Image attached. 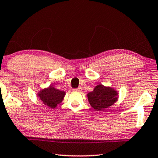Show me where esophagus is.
<instances>
[{
  "mask_svg": "<svg viewBox=\"0 0 158 158\" xmlns=\"http://www.w3.org/2000/svg\"><path fill=\"white\" fill-rule=\"evenodd\" d=\"M73 91H74V92H78V93H80V92H81V91H82V89H81V87H79V88H78V89H73Z\"/></svg>",
  "mask_w": 158,
  "mask_h": 158,
  "instance_id": "obj_1",
  "label": "esophagus"
}]
</instances>
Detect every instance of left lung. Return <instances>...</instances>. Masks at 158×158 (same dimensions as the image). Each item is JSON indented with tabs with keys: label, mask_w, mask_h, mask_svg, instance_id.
<instances>
[{
	"label": "left lung",
	"mask_w": 158,
	"mask_h": 158,
	"mask_svg": "<svg viewBox=\"0 0 158 158\" xmlns=\"http://www.w3.org/2000/svg\"><path fill=\"white\" fill-rule=\"evenodd\" d=\"M90 106L95 110H104L118 100V92L114 88L100 84L86 95Z\"/></svg>",
	"instance_id": "left-lung-1"
}]
</instances>
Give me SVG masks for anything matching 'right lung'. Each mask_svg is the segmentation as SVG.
<instances>
[{
    "label": "right lung",
    "instance_id": "add662e5",
    "mask_svg": "<svg viewBox=\"0 0 158 158\" xmlns=\"http://www.w3.org/2000/svg\"><path fill=\"white\" fill-rule=\"evenodd\" d=\"M65 94V91L58 90L50 85L49 87L40 90L37 93V97L40 98L44 105L51 109H54L58 104L62 102Z\"/></svg>",
    "mask_w": 158,
    "mask_h": 158
}]
</instances>
